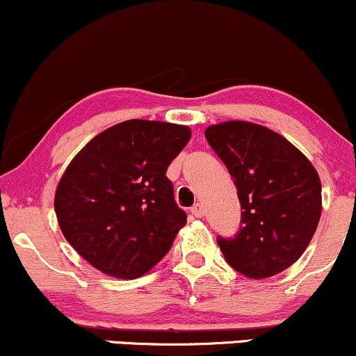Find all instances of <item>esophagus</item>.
<instances>
[{
	"label": "esophagus",
	"instance_id": "34e87169",
	"mask_svg": "<svg viewBox=\"0 0 356 356\" xmlns=\"http://www.w3.org/2000/svg\"><path fill=\"white\" fill-rule=\"evenodd\" d=\"M191 213L197 219H200V217H204V205L202 204H195L194 207L191 209Z\"/></svg>",
	"mask_w": 356,
	"mask_h": 356
}]
</instances>
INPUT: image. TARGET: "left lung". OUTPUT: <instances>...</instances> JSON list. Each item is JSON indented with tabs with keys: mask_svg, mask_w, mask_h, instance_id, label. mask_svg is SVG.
<instances>
[{
	"mask_svg": "<svg viewBox=\"0 0 356 356\" xmlns=\"http://www.w3.org/2000/svg\"><path fill=\"white\" fill-rule=\"evenodd\" d=\"M205 139L237 187V234L217 237L227 264L250 278H267L300 259L322 213L315 167L285 137L245 121L205 129Z\"/></svg>",
	"mask_w": 356,
	"mask_h": 356,
	"instance_id": "1",
	"label": "left lung"
}]
</instances>
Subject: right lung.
<instances>
[{
  "instance_id": "right-lung-1",
  "label": "right lung",
  "mask_w": 356,
  "mask_h": 356,
  "mask_svg": "<svg viewBox=\"0 0 356 356\" xmlns=\"http://www.w3.org/2000/svg\"><path fill=\"white\" fill-rule=\"evenodd\" d=\"M189 139L187 126L131 119L71 161L54 211L66 241L92 267L129 280L164 259L187 222L165 172Z\"/></svg>"
}]
</instances>
